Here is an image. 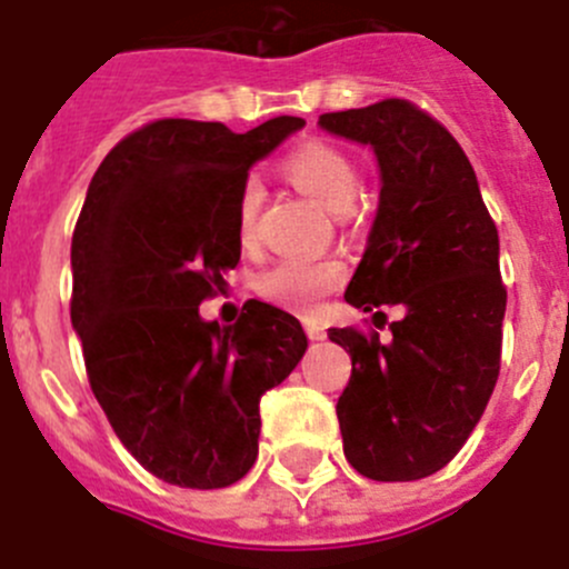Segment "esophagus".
Returning a JSON list of instances; mask_svg holds the SVG:
<instances>
[{"mask_svg": "<svg viewBox=\"0 0 569 569\" xmlns=\"http://www.w3.org/2000/svg\"><path fill=\"white\" fill-rule=\"evenodd\" d=\"M307 336L312 338V341H323V338H327V332H323L321 323L309 321V323H307Z\"/></svg>", "mask_w": 569, "mask_h": 569, "instance_id": "obj_1", "label": "esophagus"}]
</instances>
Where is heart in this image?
I'll return each instance as SVG.
<instances>
[{
  "label": "heart",
  "instance_id": "obj_1",
  "mask_svg": "<svg viewBox=\"0 0 569 569\" xmlns=\"http://www.w3.org/2000/svg\"><path fill=\"white\" fill-rule=\"evenodd\" d=\"M286 176L321 199L332 211H347L356 199L358 176L352 161L323 141H307L286 156ZM262 208V184L246 179L237 196V237L242 246L257 240V217ZM347 266L341 257H289L260 277V295L277 307L312 312L332 289L343 283Z\"/></svg>",
  "mask_w": 569,
  "mask_h": 569
}]
</instances>
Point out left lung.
<instances>
[{
  "instance_id": "left-lung-1",
  "label": "left lung",
  "mask_w": 569,
  "mask_h": 569,
  "mask_svg": "<svg viewBox=\"0 0 569 569\" xmlns=\"http://www.w3.org/2000/svg\"><path fill=\"white\" fill-rule=\"evenodd\" d=\"M318 127L376 152L379 211L343 300L399 307L393 341L329 329L352 358L338 399L343 455L381 483L422 480L455 460L500 373L506 289L498 228L455 136L408 100L327 112Z\"/></svg>"
}]
</instances>
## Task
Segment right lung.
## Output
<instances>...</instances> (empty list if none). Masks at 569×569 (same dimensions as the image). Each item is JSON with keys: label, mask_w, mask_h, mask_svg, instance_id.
<instances>
[{"label": "right lung", "mask_w": 569, "mask_h": 569, "mask_svg": "<svg viewBox=\"0 0 569 569\" xmlns=\"http://www.w3.org/2000/svg\"><path fill=\"white\" fill-rule=\"evenodd\" d=\"M152 121L100 161L71 237V327L123 448L164 483L226 489L257 460L260 396L307 352L295 315L248 300L233 327L199 303L240 262L248 170L303 127Z\"/></svg>", "instance_id": "add662e5"}]
</instances>
